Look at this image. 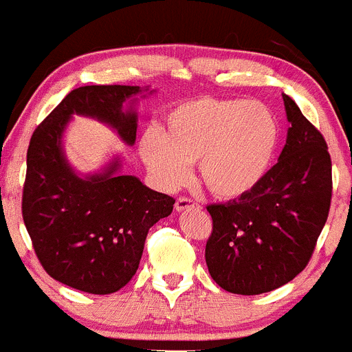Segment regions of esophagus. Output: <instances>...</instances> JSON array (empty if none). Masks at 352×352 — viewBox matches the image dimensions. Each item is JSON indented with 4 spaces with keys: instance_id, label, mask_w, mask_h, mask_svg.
I'll list each match as a JSON object with an SVG mask.
<instances>
[{
    "instance_id": "esophagus-1",
    "label": "esophagus",
    "mask_w": 352,
    "mask_h": 352,
    "mask_svg": "<svg viewBox=\"0 0 352 352\" xmlns=\"http://www.w3.org/2000/svg\"><path fill=\"white\" fill-rule=\"evenodd\" d=\"M174 207H176V210L178 212H183V210H192V209H197V202L195 200L188 199V197H179L178 200H176V204H174Z\"/></svg>"
}]
</instances>
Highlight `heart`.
Wrapping results in <instances>:
<instances>
[{"label": "heart", "instance_id": "1", "mask_svg": "<svg viewBox=\"0 0 352 352\" xmlns=\"http://www.w3.org/2000/svg\"><path fill=\"white\" fill-rule=\"evenodd\" d=\"M278 120L270 107L240 98H199L170 110L164 136L148 131L140 152L166 190L188 183L199 160L204 185L233 200L252 192L266 176L276 146Z\"/></svg>", "mask_w": 352, "mask_h": 352}]
</instances>
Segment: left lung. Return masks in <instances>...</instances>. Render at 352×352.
<instances>
[{"mask_svg":"<svg viewBox=\"0 0 352 352\" xmlns=\"http://www.w3.org/2000/svg\"><path fill=\"white\" fill-rule=\"evenodd\" d=\"M283 103L290 128L278 162L250 193L207 207L212 233L206 263L226 292L257 296L296 278L329 217V146L289 95Z\"/></svg>","mask_w":352,"mask_h":352,"instance_id":"8db88e82","label":"left lung"}]
</instances>
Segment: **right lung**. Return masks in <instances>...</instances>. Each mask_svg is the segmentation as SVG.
<instances>
[{"label": "right lung", "mask_w": 352, "mask_h": 352, "mask_svg": "<svg viewBox=\"0 0 352 352\" xmlns=\"http://www.w3.org/2000/svg\"><path fill=\"white\" fill-rule=\"evenodd\" d=\"M143 91L148 88L72 89L29 143L23 223L46 273L81 292L113 294L133 278L146 233L173 212L174 199L150 190L136 176L119 174V157L102 173L78 174L63 152V133L72 116L93 117L110 126L126 145H135V105Z\"/></svg>", "instance_id": "add662e5"}]
</instances>
